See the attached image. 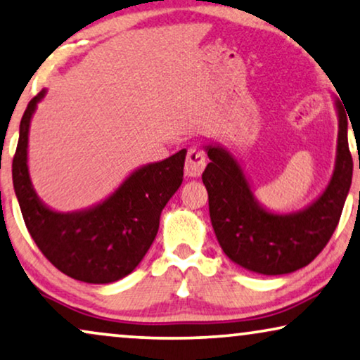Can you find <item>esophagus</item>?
Listing matches in <instances>:
<instances>
[{
  "mask_svg": "<svg viewBox=\"0 0 360 360\" xmlns=\"http://www.w3.org/2000/svg\"><path fill=\"white\" fill-rule=\"evenodd\" d=\"M205 165H207V160H205L204 153L195 150V148H191L188 151V156H186V174L189 177H199L202 174Z\"/></svg>",
  "mask_w": 360,
  "mask_h": 360,
  "instance_id": "34e87169",
  "label": "esophagus"
}]
</instances>
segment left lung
<instances>
[{"label":"left lung","instance_id":"1","mask_svg":"<svg viewBox=\"0 0 360 360\" xmlns=\"http://www.w3.org/2000/svg\"><path fill=\"white\" fill-rule=\"evenodd\" d=\"M339 120L336 162L328 186L304 209L271 212L257 199L240 161L227 148L205 146L202 172L215 237L230 260L260 275H286L309 265L329 242L352 183L347 115L336 98Z\"/></svg>","mask_w":360,"mask_h":360}]
</instances>
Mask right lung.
<instances>
[{
  "label": "right lung",
  "mask_w": 360,
  "mask_h": 360,
  "mask_svg": "<svg viewBox=\"0 0 360 360\" xmlns=\"http://www.w3.org/2000/svg\"><path fill=\"white\" fill-rule=\"evenodd\" d=\"M41 90L19 124L13 186L32 240L57 270L85 283H113L135 270L155 240L162 209L183 184L186 150L131 172L92 207L57 212L37 195L27 166L30 127Z\"/></svg>",
  "instance_id": "right-lung-1"
}]
</instances>
